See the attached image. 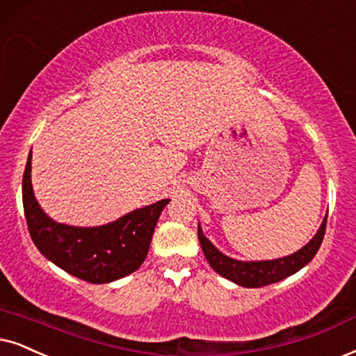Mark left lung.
<instances>
[{"label": "left lung", "instance_id": "8db88e82", "mask_svg": "<svg viewBox=\"0 0 356 356\" xmlns=\"http://www.w3.org/2000/svg\"><path fill=\"white\" fill-rule=\"evenodd\" d=\"M325 225L327 217L323 218V222L316 233V236L310 240L304 248H300L296 253L284 258L277 259H268V261H238L233 259L230 256L223 254L222 251H218L213 245L209 241V238L204 236L202 228L199 225V241L202 245V251H204L207 261L215 273H218L220 276L230 279L238 286L243 287H263L273 282H279L287 276H292L294 273H298L299 269H302L305 264L312 261L314 256L317 254L318 248H321L323 235H325Z\"/></svg>", "mask_w": 356, "mask_h": 356}]
</instances>
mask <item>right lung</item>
Listing matches in <instances>:
<instances>
[{"instance_id":"right-lung-1","label":"right lung","mask_w":356,"mask_h":356,"mask_svg":"<svg viewBox=\"0 0 356 356\" xmlns=\"http://www.w3.org/2000/svg\"><path fill=\"white\" fill-rule=\"evenodd\" d=\"M31 154L22 175V205L29 235L40 253L72 276L92 284H105L136 271L146 259L161 211L170 200L133 210L102 227L57 223L44 213L34 197Z\"/></svg>"}]
</instances>
